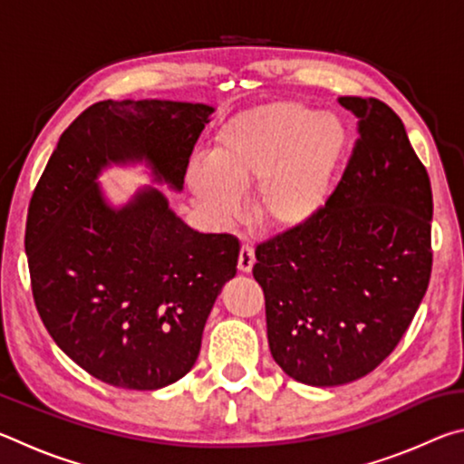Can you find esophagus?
I'll list each match as a JSON object with an SVG mask.
<instances>
[{
  "instance_id": "obj_1",
  "label": "esophagus",
  "mask_w": 464,
  "mask_h": 464,
  "mask_svg": "<svg viewBox=\"0 0 464 464\" xmlns=\"http://www.w3.org/2000/svg\"><path fill=\"white\" fill-rule=\"evenodd\" d=\"M256 264V254H254V247L251 246H243L239 251V262H237V268L241 272H251Z\"/></svg>"
}]
</instances>
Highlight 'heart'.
Instances as JSON below:
<instances>
[{
	"mask_svg": "<svg viewBox=\"0 0 464 464\" xmlns=\"http://www.w3.org/2000/svg\"><path fill=\"white\" fill-rule=\"evenodd\" d=\"M348 147L334 114L301 102H272L235 116L217 135L210 160L188 168V184L210 213H239L237 188L254 192V215L270 229L304 225L324 207Z\"/></svg>",
	"mask_w": 464,
	"mask_h": 464,
	"instance_id": "obj_1",
	"label": "heart"
}]
</instances>
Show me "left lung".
Returning a JSON list of instances; mask_svg holds the SVG:
<instances>
[{
  "instance_id": "obj_1",
  "label": "left lung",
  "mask_w": 464,
  "mask_h": 464,
  "mask_svg": "<svg viewBox=\"0 0 464 464\" xmlns=\"http://www.w3.org/2000/svg\"><path fill=\"white\" fill-rule=\"evenodd\" d=\"M358 139L325 207L256 247L270 352L313 387L362 379L401 342L431 276V186L399 116L343 96Z\"/></svg>"
}]
</instances>
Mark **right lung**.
<instances>
[{"instance_id":"1","label":"right lung","mask_w":464,"mask_h":464,"mask_svg":"<svg viewBox=\"0 0 464 464\" xmlns=\"http://www.w3.org/2000/svg\"><path fill=\"white\" fill-rule=\"evenodd\" d=\"M213 108L168 100L96 102L69 124L33 192L24 247L46 332L85 372L119 389L182 379L200 354L239 241L198 233L157 190L121 210L102 200L108 161L147 160L182 188Z\"/></svg>"}]
</instances>
